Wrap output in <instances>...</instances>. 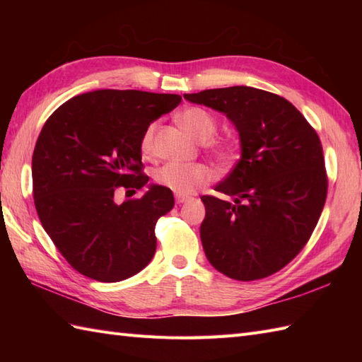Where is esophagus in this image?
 I'll return each instance as SVG.
<instances>
[{
    "instance_id": "1",
    "label": "esophagus",
    "mask_w": 362,
    "mask_h": 362,
    "mask_svg": "<svg viewBox=\"0 0 362 362\" xmlns=\"http://www.w3.org/2000/svg\"><path fill=\"white\" fill-rule=\"evenodd\" d=\"M188 201H191V199L187 197V196H179V194L175 196V202H177V204H185V202H188Z\"/></svg>"
}]
</instances>
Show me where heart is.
Instances as JSON below:
<instances>
[{"mask_svg":"<svg viewBox=\"0 0 362 362\" xmlns=\"http://www.w3.org/2000/svg\"><path fill=\"white\" fill-rule=\"evenodd\" d=\"M177 122H179V126L185 130L189 136H193L196 141L201 143L209 141L218 129V122L214 119L213 115L204 109H199V107H188V109L182 110L177 115ZM156 127V122H152V124L146 127L141 136L140 148L146 156L152 151ZM209 149L211 152V156L216 158L222 166H232L238 158L235 146L226 141H210ZM211 179V169L204 163H166L163 166H160L157 171L153 173V182H156L157 185L173 191L174 194L179 196L194 193L196 189L209 185Z\"/></svg>","mask_w":362,"mask_h":362,"instance_id":"obj_1","label":"heart"}]
</instances>
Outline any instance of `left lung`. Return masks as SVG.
<instances>
[{
	"instance_id": "left-lung-1",
	"label": "left lung",
	"mask_w": 362,
	"mask_h": 362,
	"mask_svg": "<svg viewBox=\"0 0 362 362\" xmlns=\"http://www.w3.org/2000/svg\"><path fill=\"white\" fill-rule=\"evenodd\" d=\"M227 115L241 160L216 191L202 196L201 240L211 266L233 280L279 272L305 247L324 210L328 179L316 130L288 99L253 87L183 95Z\"/></svg>"
}]
</instances>
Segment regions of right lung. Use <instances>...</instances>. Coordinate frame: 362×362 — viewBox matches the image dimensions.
Instances as JSON below:
<instances>
[{"mask_svg": "<svg viewBox=\"0 0 362 362\" xmlns=\"http://www.w3.org/2000/svg\"><path fill=\"white\" fill-rule=\"evenodd\" d=\"M182 96L96 90L71 98L46 119L33 153V193L45 232L79 274L115 283L138 274L157 249L156 224L174 196L151 185L115 202L118 188L143 189L140 141Z\"/></svg>", "mask_w": 362, "mask_h": 362, "instance_id": "add662e5", "label": "right lung"}]
</instances>
